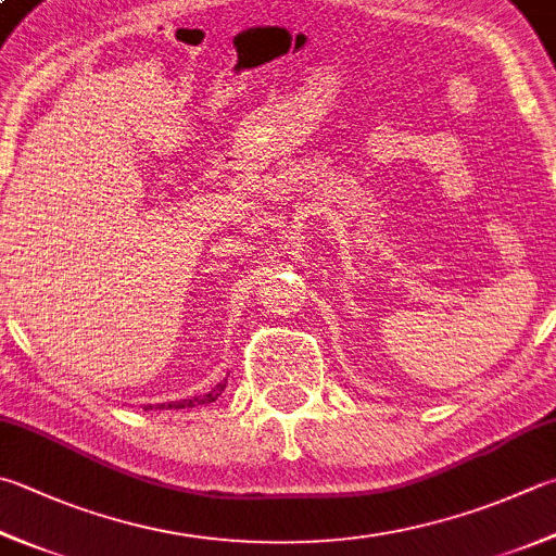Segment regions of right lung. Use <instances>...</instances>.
Here are the masks:
<instances>
[{
  "instance_id": "right-lung-1",
  "label": "right lung",
  "mask_w": 556,
  "mask_h": 556,
  "mask_svg": "<svg viewBox=\"0 0 556 556\" xmlns=\"http://www.w3.org/2000/svg\"><path fill=\"white\" fill-rule=\"evenodd\" d=\"M225 387H227V380H223V382H217L211 392H205V394H198V396H191V400H181V402H166V404H156V408H191V406H198V404H211V402H215L219 394L225 392ZM144 408H154V406H144Z\"/></svg>"
}]
</instances>
